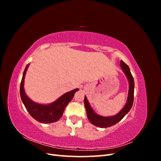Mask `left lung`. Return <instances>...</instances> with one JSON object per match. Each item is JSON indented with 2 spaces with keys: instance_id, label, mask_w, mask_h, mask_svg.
Instances as JSON below:
<instances>
[{
  "instance_id": "8db88e82",
  "label": "left lung",
  "mask_w": 161,
  "mask_h": 161,
  "mask_svg": "<svg viewBox=\"0 0 161 161\" xmlns=\"http://www.w3.org/2000/svg\"><path fill=\"white\" fill-rule=\"evenodd\" d=\"M120 66L121 70L124 72L125 76L127 77L129 83V90H128V95L127 101L122 109H121L119 113L112 116H102L96 114L91 108L89 102L87 99L86 97L85 96L84 103L85 107L86 110L87 118H88L90 122L95 126L99 128H109L111 126L116 124L119 121L122 119L124 116L127 114L130 110L131 109V107L133 105L134 102V81L133 76L131 74L129 66L125 64V63L121 60Z\"/></svg>"
}]
</instances>
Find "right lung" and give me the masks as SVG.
Instances as JSON below:
<instances>
[{"label":"right lung","mask_w":161,"mask_h":161,"mask_svg":"<svg viewBox=\"0 0 161 161\" xmlns=\"http://www.w3.org/2000/svg\"><path fill=\"white\" fill-rule=\"evenodd\" d=\"M30 64H28L24 70L22 80L20 86V95L23 103L25 105L26 109L33 118L36 121L43 124H50L56 122L64 113L66 105L72 99L75 92L79 91V89H73L69 92L63 94L55 101L49 104H41L32 101L29 97L24 89V80L26 72Z\"/></svg>","instance_id":"add662e5"}]
</instances>
